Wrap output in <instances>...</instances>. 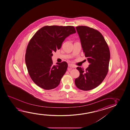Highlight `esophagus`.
<instances>
[{"instance_id": "obj_1", "label": "esophagus", "mask_w": 130, "mask_h": 130, "mask_svg": "<svg viewBox=\"0 0 130 130\" xmlns=\"http://www.w3.org/2000/svg\"><path fill=\"white\" fill-rule=\"evenodd\" d=\"M68 67H69V68H74V66L72 65V64H68Z\"/></svg>"}]
</instances>
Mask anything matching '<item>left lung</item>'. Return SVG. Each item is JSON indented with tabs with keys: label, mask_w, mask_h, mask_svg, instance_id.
Listing matches in <instances>:
<instances>
[{
	"label": "left lung",
	"mask_w": 130,
	"mask_h": 130,
	"mask_svg": "<svg viewBox=\"0 0 130 130\" xmlns=\"http://www.w3.org/2000/svg\"><path fill=\"white\" fill-rule=\"evenodd\" d=\"M85 56L89 65L85 71L77 67L79 77L75 85L82 90L96 88L102 82L109 70L110 52L107 44L100 32L85 26L76 27Z\"/></svg>",
	"instance_id": "8db88e82"
}]
</instances>
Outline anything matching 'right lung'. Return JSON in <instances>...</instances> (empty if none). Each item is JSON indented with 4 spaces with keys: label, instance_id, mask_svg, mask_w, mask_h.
<instances>
[{
    "label": "right lung",
    "instance_id": "obj_1",
    "mask_svg": "<svg viewBox=\"0 0 130 130\" xmlns=\"http://www.w3.org/2000/svg\"><path fill=\"white\" fill-rule=\"evenodd\" d=\"M76 32L72 26H45L38 30L27 47L25 60L32 80L42 89L55 88L67 70L66 62L53 64V52L59 50L66 38Z\"/></svg>",
    "mask_w": 130,
    "mask_h": 130
}]
</instances>
